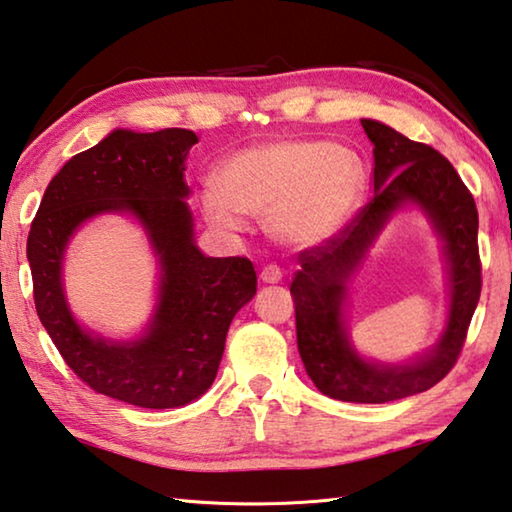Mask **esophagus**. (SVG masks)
Listing matches in <instances>:
<instances>
[{
	"label": "esophagus",
	"mask_w": 512,
	"mask_h": 512,
	"mask_svg": "<svg viewBox=\"0 0 512 512\" xmlns=\"http://www.w3.org/2000/svg\"><path fill=\"white\" fill-rule=\"evenodd\" d=\"M259 280H262L264 284H277L282 280V271H280V266H275V264H266L264 268H262V273H259Z\"/></svg>",
	"instance_id": "1"
}]
</instances>
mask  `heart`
Returning a JSON list of instances; mask_svg holds the SVG:
<instances>
[{
	"label": "heart",
	"instance_id": "heart-1",
	"mask_svg": "<svg viewBox=\"0 0 512 512\" xmlns=\"http://www.w3.org/2000/svg\"><path fill=\"white\" fill-rule=\"evenodd\" d=\"M366 167L357 151L325 140H277L239 151L201 196L212 228L237 232L241 216L264 219L277 244L314 248L359 210Z\"/></svg>",
	"mask_w": 512,
	"mask_h": 512
}]
</instances>
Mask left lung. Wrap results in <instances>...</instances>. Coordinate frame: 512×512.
<instances>
[{"mask_svg":"<svg viewBox=\"0 0 512 512\" xmlns=\"http://www.w3.org/2000/svg\"><path fill=\"white\" fill-rule=\"evenodd\" d=\"M372 142L375 198L325 244L300 253L291 282L298 352L323 395L341 402L384 404L436 386L461 354L481 296L479 214L470 189L445 155L375 119H361ZM406 204L428 216L444 244L450 284L448 323L439 343L404 364L361 358L344 327L347 284L387 219Z\"/></svg>","mask_w":512,"mask_h":512,"instance_id":"8db88e82","label":"left lung"}]
</instances>
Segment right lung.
<instances>
[{"label": "right lung", "mask_w": 512, "mask_h": 512, "mask_svg": "<svg viewBox=\"0 0 512 512\" xmlns=\"http://www.w3.org/2000/svg\"><path fill=\"white\" fill-rule=\"evenodd\" d=\"M196 142L187 128H117L51 178L27 241L36 311L67 366L92 391L142 409H176L212 386L232 318L257 291L250 259L207 257L196 246L185 203V160ZM101 213H131L159 257V302L131 342L81 328L64 298L68 239Z\"/></svg>", "instance_id": "right-lung-1"}]
</instances>
